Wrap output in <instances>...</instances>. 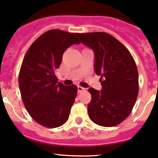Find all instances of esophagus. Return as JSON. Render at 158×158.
I'll use <instances>...</instances> for the list:
<instances>
[{
    "instance_id": "obj_1",
    "label": "esophagus",
    "mask_w": 158,
    "mask_h": 158,
    "mask_svg": "<svg viewBox=\"0 0 158 158\" xmlns=\"http://www.w3.org/2000/svg\"><path fill=\"white\" fill-rule=\"evenodd\" d=\"M85 90V88H82V86H78V92L79 93L82 92V91H84Z\"/></svg>"
}]
</instances>
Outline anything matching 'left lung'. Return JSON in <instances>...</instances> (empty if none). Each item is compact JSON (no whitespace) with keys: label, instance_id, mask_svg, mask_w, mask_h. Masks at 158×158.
Segmentation results:
<instances>
[{"label":"left lung","instance_id":"left-lung-1","mask_svg":"<svg viewBox=\"0 0 158 158\" xmlns=\"http://www.w3.org/2000/svg\"><path fill=\"white\" fill-rule=\"evenodd\" d=\"M76 35L95 55L94 70L101 76L102 91L88 90L91 100L88 105L91 120L103 127H113L132 112L139 92V74L132 55L108 33L92 32Z\"/></svg>","mask_w":158,"mask_h":158}]
</instances>
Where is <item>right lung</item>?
I'll return each mask as SVG.
<instances>
[{"label":"right lung","instance_id":"right-lung-1","mask_svg":"<svg viewBox=\"0 0 158 158\" xmlns=\"http://www.w3.org/2000/svg\"><path fill=\"white\" fill-rule=\"evenodd\" d=\"M79 43L73 33L52 29L40 36L24 57L19 75L21 96L31 117L43 127H60L68 119L77 86L58 82L55 71L65 50Z\"/></svg>","mask_w":158,"mask_h":158}]
</instances>
